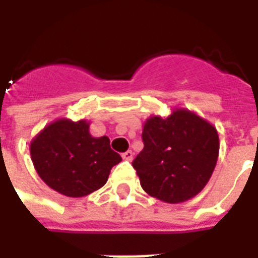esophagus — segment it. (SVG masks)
Here are the masks:
<instances>
[{
	"label": "esophagus",
	"instance_id": "34e87169",
	"mask_svg": "<svg viewBox=\"0 0 258 258\" xmlns=\"http://www.w3.org/2000/svg\"><path fill=\"white\" fill-rule=\"evenodd\" d=\"M123 159H124V160H128V162H131V160L134 159V152H133V151L124 152V153H123Z\"/></svg>",
	"mask_w": 258,
	"mask_h": 258
}]
</instances>
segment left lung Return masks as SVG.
Returning <instances> with one entry per match:
<instances>
[{
    "label": "left lung",
    "instance_id": "1",
    "mask_svg": "<svg viewBox=\"0 0 258 258\" xmlns=\"http://www.w3.org/2000/svg\"><path fill=\"white\" fill-rule=\"evenodd\" d=\"M142 140L144 149L133 166L146 194L177 205L202 192L220 152L213 124L189 109L175 107L167 117L146 118Z\"/></svg>",
    "mask_w": 258,
    "mask_h": 258
}]
</instances>
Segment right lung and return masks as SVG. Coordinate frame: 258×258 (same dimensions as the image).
Masks as SVG:
<instances>
[{"mask_svg":"<svg viewBox=\"0 0 258 258\" xmlns=\"http://www.w3.org/2000/svg\"><path fill=\"white\" fill-rule=\"evenodd\" d=\"M30 156L40 178L69 198H83L102 188L113 166L121 162L106 135H91L85 118L60 117L47 124L31 140Z\"/></svg>","mask_w":258,"mask_h":258,"instance_id":"right-lung-1","label":"right lung"}]
</instances>
